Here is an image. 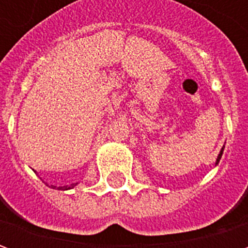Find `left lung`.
<instances>
[{"instance_id":"obj_1","label":"left lung","mask_w":248,"mask_h":248,"mask_svg":"<svg viewBox=\"0 0 248 248\" xmlns=\"http://www.w3.org/2000/svg\"><path fill=\"white\" fill-rule=\"evenodd\" d=\"M222 154H223V147H222V150H220V153H219L218 158H217V165H218V162L220 161V158H222Z\"/></svg>"}]
</instances>
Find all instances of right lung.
I'll return each mask as SVG.
<instances>
[{"label": "right lung", "instance_id": "obj_1", "mask_svg": "<svg viewBox=\"0 0 248 248\" xmlns=\"http://www.w3.org/2000/svg\"><path fill=\"white\" fill-rule=\"evenodd\" d=\"M76 185H70V186H63V187H60L61 190H69V188H71V187H74Z\"/></svg>", "mask_w": 248, "mask_h": 248}]
</instances>
